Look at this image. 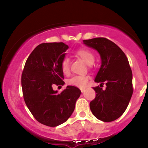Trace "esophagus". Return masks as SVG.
I'll return each mask as SVG.
<instances>
[{
  "label": "esophagus",
  "mask_w": 148,
  "mask_h": 148,
  "mask_svg": "<svg viewBox=\"0 0 148 148\" xmlns=\"http://www.w3.org/2000/svg\"><path fill=\"white\" fill-rule=\"evenodd\" d=\"M80 90H81V92H84L85 91V88H80Z\"/></svg>",
  "instance_id": "1"
}]
</instances>
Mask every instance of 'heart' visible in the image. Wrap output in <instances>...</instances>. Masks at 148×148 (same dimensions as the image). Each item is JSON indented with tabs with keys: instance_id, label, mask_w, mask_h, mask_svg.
Listing matches in <instances>:
<instances>
[{
	"instance_id": "obj_1",
	"label": "heart",
	"mask_w": 148,
	"mask_h": 148,
	"mask_svg": "<svg viewBox=\"0 0 148 148\" xmlns=\"http://www.w3.org/2000/svg\"><path fill=\"white\" fill-rule=\"evenodd\" d=\"M76 55L81 58L84 61L85 63L87 64L88 65H91L94 62V54L87 49H81L77 51ZM60 67L64 75H69L70 72V68H69V61L68 59L64 58V60H62L60 64ZM88 80V77L87 76H74L68 80V84L70 86H76V87L83 88L87 84Z\"/></svg>"
}]
</instances>
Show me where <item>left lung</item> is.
I'll return each instance as SVG.
<instances>
[{
  "label": "left lung",
  "mask_w": 148,
  "mask_h": 148,
  "mask_svg": "<svg viewBox=\"0 0 148 148\" xmlns=\"http://www.w3.org/2000/svg\"><path fill=\"white\" fill-rule=\"evenodd\" d=\"M87 47L99 53L101 66L95 78L99 86L106 83L105 90L93 88L96 97L90 103V108L97 118L111 122L120 118L127 109L133 94L132 72L128 59L114 42L104 37L83 41Z\"/></svg>",
  "instance_id": "left-lung-1"
}]
</instances>
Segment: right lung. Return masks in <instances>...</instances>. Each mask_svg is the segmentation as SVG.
I'll return each instance as SVG.
<instances>
[{"label": "right lung", "mask_w": 148, "mask_h": 148, "mask_svg": "<svg viewBox=\"0 0 148 148\" xmlns=\"http://www.w3.org/2000/svg\"><path fill=\"white\" fill-rule=\"evenodd\" d=\"M68 48L63 42L38 45L27 59L22 73L25 104L39 123L49 127L67 121L81 95V90L75 86H67L60 94L52 88L53 84H64L60 64Z\"/></svg>", "instance_id": "right-lung-1"}]
</instances>
